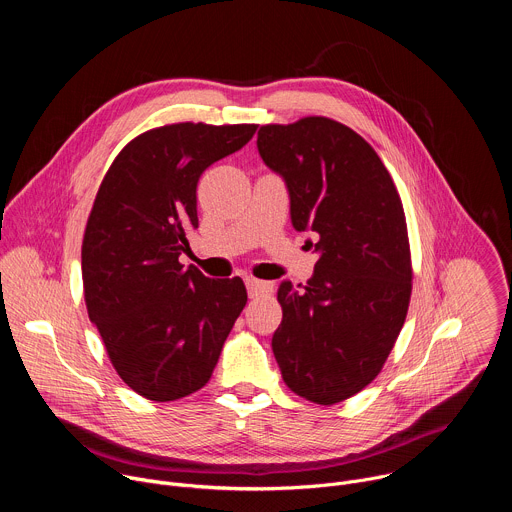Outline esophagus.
I'll return each instance as SVG.
<instances>
[{
    "instance_id": "1",
    "label": "esophagus",
    "mask_w": 512,
    "mask_h": 512,
    "mask_svg": "<svg viewBox=\"0 0 512 512\" xmlns=\"http://www.w3.org/2000/svg\"><path fill=\"white\" fill-rule=\"evenodd\" d=\"M247 283V291L251 298H257V296H267L273 291V283L271 281H261V279H255V277H247L245 279Z\"/></svg>"
}]
</instances>
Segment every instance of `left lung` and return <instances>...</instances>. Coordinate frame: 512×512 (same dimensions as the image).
Returning <instances> with one entry per match:
<instances>
[{"label":"left lung","mask_w":512,"mask_h":512,"mask_svg":"<svg viewBox=\"0 0 512 512\" xmlns=\"http://www.w3.org/2000/svg\"><path fill=\"white\" fill-rule=\"evenodd\" d=\"M257 150L289 192L296 231L320 253L298 289L281 281L271 346L285 385L334 405L383 369L405 324L411 253L405 212L385 164L350 127L328 117L261 125Z\"/></svg>","instance_id":"1"}]
</instances>
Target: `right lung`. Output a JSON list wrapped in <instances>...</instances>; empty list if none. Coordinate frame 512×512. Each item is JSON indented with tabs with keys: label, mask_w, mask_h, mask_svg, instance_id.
I'll return each instance as SVG.
<instances>
[{
	"label": "right lung",
	"mask_w": 512,
	"mask_h": 512,
	"mask_svg": "<svg viewBox=\"0 0 512 512\" xmlns=\"http://www.w3.org/2000/svg\"><path fill=\"white\" fill-rule=\"evenodd\" d=\"M257 125L174 123L131 139L107 170L83 237V287L117 375L150 401L202 389L247 304L241 277L184 267L196 186Z\"/></svg>",
	"instance_id": "1"
}]
</instances>
